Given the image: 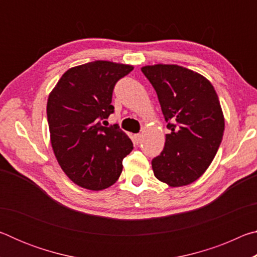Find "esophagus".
Segmentation results:
<instances>
[{
    "mask_svg": "<svg viewBox=\"0 0 257 257\" xmlns=\"http://www.w3.org/2000/svg\"><path fill=\"white\" fill-rule=\"evenodd\" d=\"M141 138H142V135L141 134H135L134 135V141L136 144H138L139 142H141Z\"/></svg>",
    "mask_w": 257,
    "mask_h": 257,
    "instance_id": "1",
    "label": "esophagus"
}]
</instances>
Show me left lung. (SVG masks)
I'll list each match as a JSON object with an SVG mask.
<instances>
[{"label":"left lung","instance_id":"8db88e82","mask_svg":"<svg viewBox=\"0 0 257 257\" xmlns=\"http://www.w3.org/2000/svg\"><path fill=\"white\" fill-rule=\"evenodd\" d=\"M154 87L170 134L152 160L154 176L171 187L197 180L222 142L224 118L214 87L205 77L176 64L142 68Z\"/></svg>","mask_w":257,"mask_h":257}]
</instances>
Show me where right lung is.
<instances>
[{
	"mask_svg": "<svg viewBox=\"0 0 257 257\" xmlns=\"http://www.w3.org/2000/svg\"><path fill=\"white\" fill-rule=\"evenodd\" d=\"M133 66L94 61L69 69L47 99V121L56 160L69 179L89 190L112 186L122 172V160L133 142L118 124L101 120L114 112L111 105L116 81Z\"/></svg>",
	"mask_w": 257,
	"mask_h": 257,
	"instance_id": "1",
	"label": "right lung"
}]
</instances>
